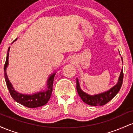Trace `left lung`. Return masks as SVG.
I'll return each instance as SVG.
<instances>
[{"instance_id":"8db88e82","label":"left lung","mask_w":133,"mask_h":133,"mask_svg":"<svg viewBox=\"0 0 133 133\" xmlns=\"http://www.w3.org/2000/svg\"><path fill=\"white\" fill-rule=\"evenodd\" d=\"M122 61H123V58H122ZM123 71L122 69L117 84L115 85L114 87H112L111 89L106 91V92L101 93V94H96V95L90 96L89 94L84 92L81 89L78 79H77V81H76V82H77L76 89H77V92H78L81 99L87 104L93 106H103V105H105L106 103H108V102L110 101L114 96L116 95L117 92L119 91L121 88L122 84H123Z\"/></svg>"}]
</instances>
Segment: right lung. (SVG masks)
Masks as SVG:
<instances>
[{"instance_id": "right-lung-1", "label": "right lung", "mask_w": 133, "mask_h": 133, "mask_svg": "<svg viewBox=\"0 0 133 133\" xmlns=\"http://www.w3.org/2000/svg\"><path fill=\"white\" fill-rule=\"evenodd\" d=\"M17 39H15V41ZM15 41H14L12 42H14ZM9 49H10V47H9L8 49V52H7L5 64H4V70L6 84H7V88H8L9 92H10L12 97L17 103L29 108H38V107H41L45 105L49 101L50 97H51L52 92V86L55 73L50 76L49 78L48 79V81H47V89L45 90V91L37 92L36 94H32V95H24V94H20V93L16 92L12 88L11 83L9 81L8 77L7 76V73H6V68L8 65Z\"/></svg>"}]
</instances>
